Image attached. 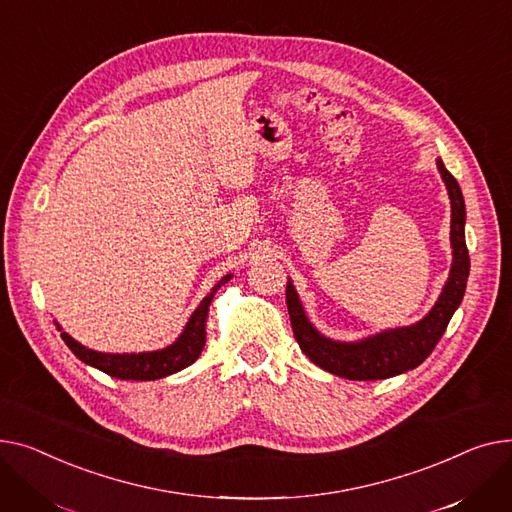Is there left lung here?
I'll return each mask as SVG.
<instances>
[{
	"label": "left lung",
	"instance_id": "8db88e82",
	"mask_svg": "<svg viewBox=\"0 0 512 512\" xmlns=\"http://www.w3.org/2000/svg\"><path fill=\"white\" fill-rule=\"evenodd\" d=\"M438 171L450 198V246H453V266H450L448 281L438 297L434 308L419 322L411 326L390 328L382 333L343 343L333 341L312 326L299 302L297 291L287 281V310L291 318L293 335L310 362L322 370L337 374L347 380H382L417 368L434 351L442 339L444 330L453 318L455 310L463 302L467 277H469V252L465 244V200L457 179L450 175L444 163L436 161Z\"/></svg>",
	"mask_w": 512,
	"mask_h": 512
}]
</instances>
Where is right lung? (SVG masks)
I'll return each instance as SVG.
<instances>
[{
  "mask_svg": "<svg viewBox=\"0 0 512 512\" xmlns=\"http://www.w3.org/2000/svg\"><path fill=\"white\" fill-rule=\"evenodd\" d=\"M231 279V275H225L210 293L202 299L200 306L190 316L184 333L177 337L175 343H171L165 349L159 351H148V353H101L93 351L78 341H74L68 333H62L64 343L72 349V353L82 359L84 364L93 366L111 378L119 380H157L165 378L169 374H175L179 370L188 368L194 364L198 355L204 349L206 343V316L208 306L213 302V297L221 285H225ZM57 330H62L57 326Z\"/></svg>",
  "mask_w": 512,
  "mask_h": 512,
  "instance_id": "1",
  "label": "right lung"
}]
</instances>
